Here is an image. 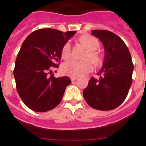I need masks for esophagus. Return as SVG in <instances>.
<instances>
[{
	"mask_svg": "<svg viewBox=\"0 0 146 146\" xmlns=\"http://www.w3.org/2000/svg\"><path fill=\"white\" fill-rule=\"evenodd\" d=\"M78 79V77H71V80L72 81V82H74V81H75L76 80Z\"/></svg>",
	"mask_w": 146,
	"mask_h": 146,
	"instance_id": "esophagus-1",
	"label": "esophagus"
}]
</instances>
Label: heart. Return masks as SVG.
I'll return each instance as SVG.
<instances>
[{
    "label": "heart",
    "instance_id": "obj_1",
    "mask_svg": "<svg viewBox=\"0 0 146 146\" xmlns=\"http://www.w3.org/2000/svg\"><path fill=\"white\" fill-rule=\"evenodd\" d=\"M79 42L88 50L84 61L70 60L63 65L62 70L64 74L72 77H80L88 74L94 69V64L96 66L101 65L103 62L102 55L99 51L100 43L99 40L91 35H83L80 37ZM61 57L64 60H68L71 56V47L69 42H66L61 47ZM89 60H91V62Z\"/></svg>",
    "mask_w": 146,
    "mask_h": 146
}]
</instances>
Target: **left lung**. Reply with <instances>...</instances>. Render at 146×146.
I'll return each instance as SVG.
<instances>
[{"instance_id": "obj_1", "label": "left lung", "mask_w": 146, "mask_h": 146, "mask_svg": "<svg viewBox=\"0 0 146 146\" xmlns=\"http://www.w3.org/2000/svg\"><path fill=\"white\" fill-rule=\"evenodd\" d=\"M92 34L102 42L105 57L99 79L91 77L83 96L89 106L99 110L118 108L127 96L132 83L134 66L123 41L105 30H94Z\"/></svg>"}]
</instances>
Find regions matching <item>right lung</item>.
Returning a JSON list of instances; mask_svg holds the SVG:
<instances>
[{
  "mask_svg": "<svg viewBox=\"0 0 146 146\" xmlns=\"http://www.w3.org/2000/svg\"><path fill=\"white\" fill-rule=\"evenodd\" d=\"M75 33L42 28L31 33L23 42L14 76L22 101L33 111L47 112L57 107L72 82L69 77H55L51 70L58 67L62 46Z\"/></svg>",
  "mask_w": 146,
  "mask_h": 146,
  "instance_id": "right-lung-1",
  "label": "right lung"
}]
</instances>
